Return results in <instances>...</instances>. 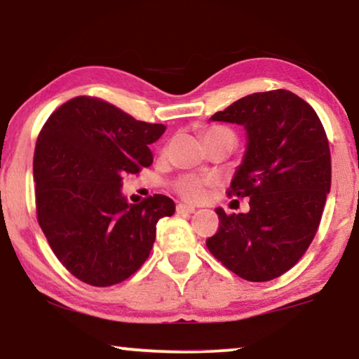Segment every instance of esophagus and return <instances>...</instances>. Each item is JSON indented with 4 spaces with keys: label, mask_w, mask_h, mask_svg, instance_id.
<instances>
[{
    "label": "esophagus",
    "mask_w": 359,
    "mask_h": 359,
    "mask_svg": "<svg viewBox=\"0 0 359 359\" xmlns=\"http://www.w3.org/2000/svg\"><path fill=\"white\" fill-rule=\"evenodd\" d=\"M194 208L193 205H188V204H178L176 205V212L178 214H193L194 212Z\"/></svg>",
    "instance_id": "esophagus-1"
}]
</instances>
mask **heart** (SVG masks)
<instances>
[{
    "mask_svg": "<svg viewBox=\"0 0 359 359\" xmlns=\"http://www.w3.org/2000/svg\"><path fill=\"white\" fill-rule=\"evenodd\" d=\"M225 134L232 135V132L229 129H224V127H209V129L204 132V140L210 139V137L225 135ZM209 184H210V180L199 178V176H194V175H184L175 183V191L183 199L191 201V203H198V201L204 199L205 189H208Z\"/></svg>",
    "mask_w": 359,
    "mask_h": 359,
    "instance_id": "obj_1",
    "label": "heart"
}]
</instances>
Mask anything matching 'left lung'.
<instances>
[{
    "label": "left lung",
    "mask_w": 359,
    "mask_h": 359,
    "mask_svg": "<svg viewBox=\"0 0 359 359\" xmlns=\"http://www.w3.org/2000/svg\"><path fill=\"white\" fill-rule=\"evenodd\" d=\"M210 119L247 130L229 194L250 198V210L215 209L219 230L205 245L237 276L271 281L302 258L320 224L332 183L325 130L317 112L286 90L253 93Z\"/></svg>",
    "instance_id": "1"
}]
</instances>
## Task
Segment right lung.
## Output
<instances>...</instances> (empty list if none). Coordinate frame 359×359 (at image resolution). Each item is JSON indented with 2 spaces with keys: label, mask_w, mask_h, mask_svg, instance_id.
Segmentation results:
<instances>
[{
  "label": "right lung",
  "mask_w": 359,
  "mask_h": 359,
  "mask_svg": "<svg viewBox=\"0 0 359 359\" xmlns=\"http://www.w3.org/2000/svg\"><path fill=\"white\" fill-rule=\"evenodd\" d=\"M163 124L135 121L109 102L78 96L52 112L34 151L37 220L52 252L80 281L106 287L132 276L154 247L168 196L129 204L122 176L151 165Z\"/></svg>",
  "instance_id": "1"
}]
</instances>
